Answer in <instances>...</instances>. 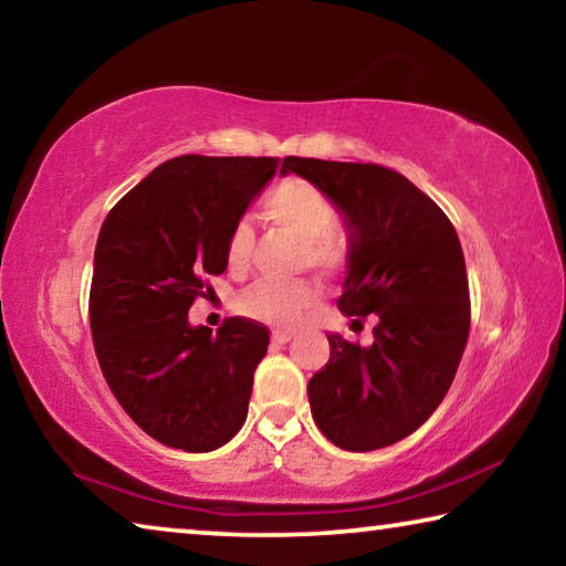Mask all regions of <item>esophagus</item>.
<instances>
[{
  "mask_svg": "<svg viewBox=\"0 0 566 566\" xmlns=\"http://www.w3.org/2000/svg\"><path fill=\"white\" fill-rule=\"evenodd\" d=\"M294 337V332H290V329H274L272 332V342L274 344H286Z\"/></svg>",
  "mask_w": 566,
  "mask_h": 566,
  "instance_id": "esophagus-1",
  "label": "esophagus"
}]
</instances>
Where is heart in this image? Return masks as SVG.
<instances>
[{"mask_svg":"<svg viewBox=\"0 0 566 566\" xmlns=\"http://www.w3.org/2000/svg\"><path fill=\"white\" fill-rule=\"evenodd\" d=\"M264 212L274 224L284 227L302 242V252L312 266H329L337 260V249L327 237L334 227V209L322 191L304 179H284L264 199ZM252 252V229L247 222L234 224L227 239V262L242 266ZM317 302V292L304 282L262 280L249 286L239 300L247 317L280 324L300 322Z\"/></svg>","mask_w":566,"mask_h":566,"instance_id":"b5f03b06","label":"heart"}]
</instances>
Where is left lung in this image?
<instances>
[{"label":"left lung","instance_id":"8db88e82","mask_svg":"<svg viewBox=\"0 0 566 566\" xmlns=\"http://www.w3.org/2000/svg\"><path fill=\"white\" fill-rule=\"evenodd\" d=\"M290 171L317 187L347 229L339 312L352 324L377 319L369 347L329 334V361L306 387L312 417L347 452L389 447L434 415L457 375L469 334L462 244L399 171L286 157Z\"/></svg>","mask_w":566,"mask_h":566}]
</instances>
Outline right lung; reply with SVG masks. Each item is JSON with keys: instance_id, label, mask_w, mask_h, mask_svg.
Instances as JSON below:
<instances>
[{"instance_id": "add662e5", "label": "right lung", "mask_w": 566, "mask_h": 566, "mask_svg": "<svg viewBox=\"0 0 566 566\" xmlns=\"http://www.w3.org/2000/svg\"><path fill=\"white\" fill-rule=\"evenodd\" d=\"M272 157L169 159L127 191L99 229L90 322L102 375L159 444L212 452L242 429L262 324L191 327L205 276L227 270V239L276 175Z\"/></svg>"}]
</instances>
